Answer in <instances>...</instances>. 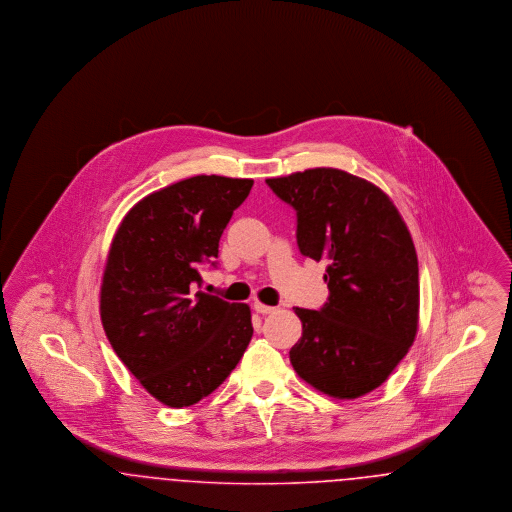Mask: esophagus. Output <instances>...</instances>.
<instances>
[{
    "instance_id": "obj_1",
    "label": "esophagus",
    "mask_w": 512,
    "mask_h": 512,
    "mask_svg": "<svg viewBox=\"0 0 512 512\" xmlns=\"http://www.w3.org/2000/svg\"><path fill=\"white\" fill-rule=\"evenodd\" d=\"M253 309H255L259 315H268V313H274V307L265 305V303H259V301H255V303H253Z\"/></svg>"
}]
</instances>
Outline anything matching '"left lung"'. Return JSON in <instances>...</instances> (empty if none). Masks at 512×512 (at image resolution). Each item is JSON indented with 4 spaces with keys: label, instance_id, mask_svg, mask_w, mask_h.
Here are the masks:
<instances>
[{
    "label": "left lung",
    "instance_id": "left-lung-1",
    "mask_svg": "<svg viewBox=\"0 0 512 512\" xmlns=\"http://www.w3.org/2000/svg\"><path fill=\"white\" fill-rule=\"evenodd\" d=\"M267 184L297 215L301 255L326 263L328 301L295 307V372L338 399L376 390L418 328V259L405 222L388 195L349 172L309 169Z\"/></svg>",
    "mask_w": 512,
    "mask_h": 512
}]
</instances>
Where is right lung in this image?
Masks as SVG:
<instances>
[{
	"mask_svg": "<svg viewBox=\"0 0 512 512\" xmlns=\"http://www.w3.org/2000/svg\"><path fill=\"white\" fill-rule=\"evenodd\" d=\"M253 180L192 176L138 201L122 219L101 284V322L126 368L167 407H190L240 363L251 311L201 286Z\"/></svg>",
	"mask_w": 512,
	"mask_h": 512,
	"instance_id": "obj_1",
	"label": "right lung"
}]
</instances>
